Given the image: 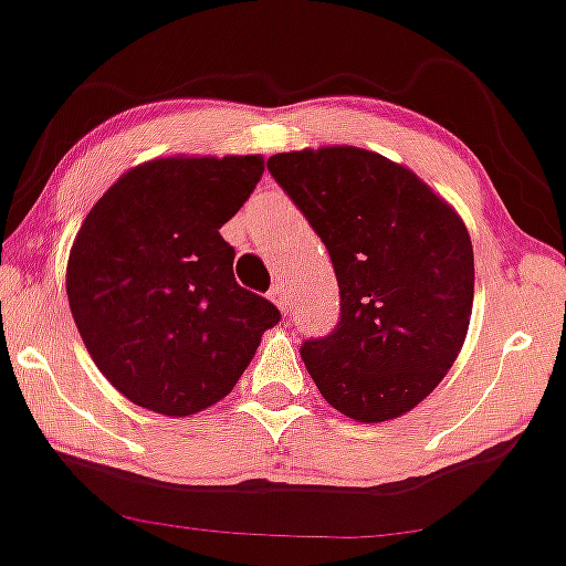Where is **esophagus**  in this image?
<instances>
[{"mask_svg":"<svg viewBox=\"0 0 566 566\" xmlns=\"http://www.w3.org/2000/svg\"><path fill=\"white\" fill-rule=\"evenodd\" d=\"M269 297L282 313L290 311V297H287V290H284V284H274V287L269 290Z\"/></svg>","mask_w":566,"mask_h":566,"instance_id":"34e87169","label":"esophagus"}]
</instances>
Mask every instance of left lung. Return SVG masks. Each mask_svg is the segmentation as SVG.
<instances>
[{
    "label": "left lung",
    "instance_id": "left-lung-1",
    "mask_svg": "<svg viewBox=\"0 0 566 566\" xmlns=\"http://www.w3.org/2000/svg\"><path fill=\"white\" fill-rule=\"evenodd\" d=\"M269 171L329 250L337 329L301 356L318 392L348 419L403 417L459 358L474 301L464 218L411 168L350 145L292 149Z\"/></svg>",
    "mask_w": 566,
    "mask_h": 566
}]
</instances>
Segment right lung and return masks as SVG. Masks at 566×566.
<instances>
[{"label": "right lung", "instance_id": "add662e5", "mask_svg": "<svg viewBox=\"0 0 566 566\" xmlns=\"http://www.w3.org/2000/svg\"><path fill=\"white\" fill-rule=\"evenodd\" d=\"M263 176V155H171L134 166L94 202L65 269L73 322L120 395L192 417L234 390L279 322L234 279L218 229Z\"/></svg>", "mask_w": 566, "mask_h": 566}]
</instances>
